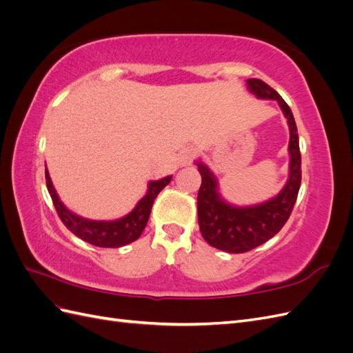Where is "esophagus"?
Returning <instances> with one entry per match:
<instances>
[{
    "label": "esophagus",
    "mask_w": 353,
    "mask_h": 353,
    "mask_svg": "<svg viewBox=\"0 0 353 353\" xmlns=\"http://www.w3.org/2000/svg\"><path fill=\"white\" fill-rule=\"evenodd\" d=\"M193 159H194V152L191 150V148H184L183 152L179 153L178 156V163L181 166H191L193 165Z\"/></svg>",
    "instance_id": "obj_1"
}]
</instances>
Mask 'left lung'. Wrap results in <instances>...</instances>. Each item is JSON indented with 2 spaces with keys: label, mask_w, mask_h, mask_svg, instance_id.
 Wrapping results in <instances>:
<instances>
[{
  "label": "left lung",
  "mask_w": 353,
  "mask_h": 353,
  "mask_svg": "<svg viewBox=\"0 0 353 353\" xmlns=\"http://www.w3.org/2000/svg\"><path fill=\"white\" fill-rule=\"evenodd\" d=\"M248 90L259 100H275L287 119L288 176L284 187L274 197L249 206H237L227 201L219 191V181L201 159L196 160L201 175L197 194V215L203 239L210 245L227 253H244L272 239L293 210L302 181V160L299 135L293 113L281 95L261 79H248Z\"/></svg>",
  "instance_id": "1"
}]
</instances>
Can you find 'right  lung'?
Segmentation results:
<instances>
[{
    "label": "right lung",
    "instance_id": "1",
    "mask_svg": "<svg viewBox=\"0 0 353 353\" xmlns=\"http://www.w3.org/2000/svg\"><path fill=\"white\" fill-rule=\"evenodd\" d=\"M170 179H172V175H168L157 181H150L147 184L145 194L138 200L135 208L130 213H126L125 216L113 221H95L79 216L65 206V203L60 200L54 185H52L48 169H46L48 193L52 203H54L61 222L74 236L92 245H99V248H122V245L130 244L140 237L147 225L148 218H150L154 199L170 183Z\"/></svg>",
    "mask_w": 353,
    "mask_h": 353
}]
</instances>
